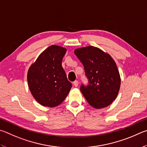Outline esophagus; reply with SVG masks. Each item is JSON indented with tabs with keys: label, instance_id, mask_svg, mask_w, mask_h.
<instances>
[{
	"label": "esophagus",
	"instance_id": "1",
	"mask_svg": "<svg viewBox=\"0 0 147 147\" xmlns=\"http://www.w3.org/2000/svg\"><path fill=\"white\" fill-rule=\"evenodd\" d=\"M73 84H74V85L75 87H78V82L77 81V80H75L74 81V82H73Z\"/></svg>",
	"mask_w": 147,
	"mask_h": 147
}]
</instances>
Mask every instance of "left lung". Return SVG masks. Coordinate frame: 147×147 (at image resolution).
Segmentation results:
<instances>
[{
    "mask_svg": "<svg viewBox=\"0 0 147 147\" xmlns=\"http://www.w3.org/2000/svg\"><path fill=\"white\" fill-rule=\"evenodd\" d=\"M74 54L84 65L87 84L80 90L90 105L101 109L111 105L118 94L121 80L115 62L110 55L93 46L80 48Z\"/></svg>",
    "mask_w": 147,
    "mask_h": 147,
    "instance_id": "8db88e82",
    "label": "left lung"
}]
</instances>
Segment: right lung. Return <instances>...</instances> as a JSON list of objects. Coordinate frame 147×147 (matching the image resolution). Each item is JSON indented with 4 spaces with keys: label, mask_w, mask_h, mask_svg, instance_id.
<instances>
[{
    "label": "right lung",
    "mask_w": 147,
    "mask_h": 147,
    "mask_svg": "<svg viewBox=\"0 0 147 147\" xmlns=\"http://www.w3.org/2000/svg\"><path fill=\"white\" fill-rule=\"evenodd\" d=\"M65 48L47 47L29 67L28 82L29 90L43 106L54 107L65 100L72 87L62 66Z\"/></svg>",
    "instance_id": "right-lung-1"
}]
</instances>
